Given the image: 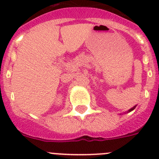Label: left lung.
<instances>
[{
  "instance_id": "obj_1",
  "label": "left lung",
  "mask_w": 159,
  "mask_h": 159,
  "mask_svg": "<svg viewBox=\"0 0 159 159\" xmlns=\"http://www.w3.org/2000/svg\"><path fill=\"white\" fill-rule=\"evenodd\" d=\"M134 108H135V107H132V108H130V110H129V111H128V112H130V111H133V110H134Z\"/></svg>"
}]
</instances>
